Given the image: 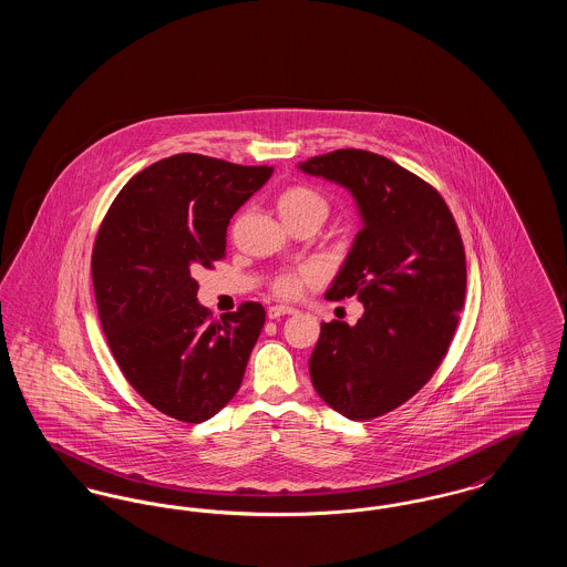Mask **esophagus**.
<instances>
[{
    "mask_svg": "<svg viewBox=\"0 0 567 567\" xmlns=\"http://www.w3.org/2000/svg\"><path fill=\"white\" fill-rule=\"evenodd\" d=\"M285 315H296V308H291V306H270L268 308V317H270L271 321L280 319Z\"/></svg>",
    "mask_w": 567,
    "mask_h": 567,
    "instance_id": "1",
    "label": "esophagus"
}]
</instances>
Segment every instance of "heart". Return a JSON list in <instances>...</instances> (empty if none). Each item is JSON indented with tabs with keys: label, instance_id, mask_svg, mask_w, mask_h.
Wrapping results in <instances>:
<instances>
[{
	"label": "heart",
	"instance_id": "1",
	"mask_svg": "<svg viewBox=\"0 0 567 567\" xmlns=\"http://www.w3.org/2000/svg\"><path fill=\"white\" fill-rule=\"evenodd\" d=\"M278 210L285 220H291L297 216L308 213H327L323 195L308 187H289L278 195ZM315 278V271L310 268H297V270L282 271L271 280V291L280 297H296L303 285H308Z\"/></svg>",
	"mask_w": 567,
	"mask_h": 567
}]
</instances>
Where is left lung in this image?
Here are the masks:
<instances>
[{
    "mask_svg": "<svg viewBox=\"0 0 567 567\" xmlns=\"http://www.w3.org/2000/svg\"><path fill=\"white\" fill-rule=\"evenodd\" d=\"M351 190L361 231L327 289L357 296V324L321 323L310 378L324 404L368 421L408 402L451 347L465 299V250L442 195L386 157L340 148L297 165Z\"/></svg>",
    "mask_w": 567,
    "mask_h": 567,
    "instance_id": "8db88e82",
    "label": "left lung"
}]
</instances>
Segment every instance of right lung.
Instances as JSON below:
<instances>
[{
  "label": "right lung",
  "mask_w": 567,
  "mask_h": 567,
  "mask_svg": "<svg viewBox=\"0 0 567 567\" xmlns=\"http://www.w3.org/2000/svg\"><path fill=\"white\" fill-rule=\"evenodd\" d=\"M270 165L183 153L121 189L93 246L100 321L123 377L159 412L202 423L231 402L266 323L257 301L210 319L193 271L223 259L227 227Z\"/></svg>",
  "instance_id": "add662e5"
}]
</instances>
